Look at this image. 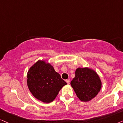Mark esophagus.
I'll return each instance as SVG.
<instances>
[{
    "label": "esophagus",
    "mask_w": 123,
    "mask_h": 123,
    "mask_svg": "<svg viewBox=\"0 0 123 123\" xmlns=\"http://www.w3.org/2000/svg\"><path fill=\"white\" fill-rule=\"evenodd\" d=\"M66 82L68 84H70V79H67V80H66Z\"/></svg>",
    "instance_id": "34e87169"
}]
</instances>
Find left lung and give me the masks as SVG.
Wrapping results in <instances>:
<instances>
[{
	"label": "left lung",
	"mask_w": 123,
	"mask_h": 123,
	"mask_svg": "<svg viewBox=\"0 0 123 123\" xmlns=\"http://www.w3.org/2000/svg\"><path fill=\"white\" fill-rule=\"evenodd\" d=\"M71 85L81 101H88L98 95L101 89V82L94 70L89 68H78Z\"/></svg>",
	"instance_id": "1"
}]
</instances>
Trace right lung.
<instances>
[{"instance_id":"add662e5","label":"right lung","mask_w":123,"mask_h":123,"mask_svg":"<svg viewBox=\"0 0 123 123\" xmlns=\"http://www.w3.org/2000/svg\"><path fill=\"white\" fill-rule=\"evenodd\" d=\"M66 84L53 66L43 61H37L28 72L29 90L36 98L44 103L53 101L60 90Z\"/></svg>"}]
</instances>
